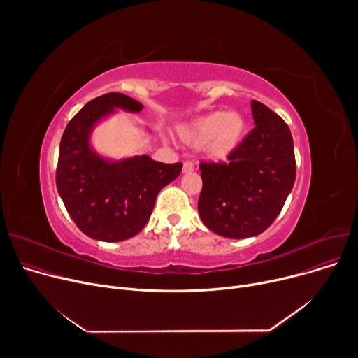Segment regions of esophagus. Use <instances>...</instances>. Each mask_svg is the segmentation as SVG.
Here are the masks:
<instances>
[{
    "mask_svg": "<svg viewBox=\"0 0 358 358\" xmlns=\"http://www.w3.org/2000/svg\"><path fill=\"white\" fill-rule=\"evenodd\" d=\"M192 171H194V164L192 161H184L182 173H192Z\"/></svg>",
    "mask_w": 358,
    "mask_h": 358,
    "instance_id": "1",
    "label": "esophagus"
}]
</instances>
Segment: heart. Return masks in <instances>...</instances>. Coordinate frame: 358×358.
I'll list each match as a JSON object with an SVG mask.
<instances>
[{"mask_svg": "<svg viewBox=\"0 0 358 358\" xmlns=\"http://www.w3.org/2000/svg\"><path fill=\"white\" fill-rule=\"evenodd\" d=\"M245 134V120L239 113L213 111L197 119L182 131V139L194 146L208 148L210 158L227 159L241 145Z\"/></svg>", "mask_w": 358, "mask_h": 358, "instance_id": "1", "label": "heart"}]
</instances>
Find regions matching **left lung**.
I'll return each mask as SVG.
<instances>
[{
    "label": "left lung",
    "instance_id": "1",
    "mask_svg": "<svg viewBox=\"0 0 358 358\" xmlns=\"http://www.w3.org/2000/svg\"><path fill=\"white\" fill-rule=\"evenodd\" d=\"M251 110L255 127L228 162L200 164L199 215L212 232L232 239L264 232L283 209L296 180L289 126L257 100Z\"/></svg>",
    "mask_w": 358,
    "mask_h": 358
}]
</instances>
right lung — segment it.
I'll return each instance as SVG.
<instances>
[{"instance_id": "right-lung-1", "label": "right lung", "mask_w": 358, "mask_h": 358, "mask_svg": "<svg viewBox=\"0 0 358 358\" xmlns=\"http://www.w3.org/2000/svg\"><path fill=\"white\" fill-rule=\"evenodd\" d=\"M115 108L139 113L143 106L120 92L88 101L65 127L56 166V189L71 219L87 236L106 242L139 234L158 193L182 168L181 162L162 164L148 155L110 162L94 152L92 126Z\"/></svg>"}]
</instances>
